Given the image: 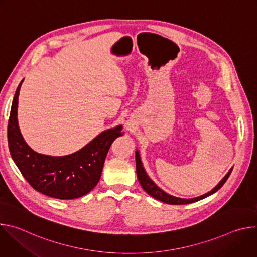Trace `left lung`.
<instances>
[{
  "label": "left lung",
  "mask_w": 257,
  "mask_h": 257,
  "mask_svg": "<svg viewBox=\"0 0 257 257\" xmlns=\"http://www.w3.org/2000/svg\"><path fill=\"white\" fill-rule=\"evenodd\" d=\"M135 161H136V174H137V178H138V181L140 183L141 187L144 189V191L146 193H149L151 196H153L154 198L160 200V201H163L165 203H168V204H173V205H179V204H188V203H193V202H196V201H199L213 193H215L218 189H221L222 186L225 184L226 181L228 180L229 176L231 175L232 173V170L231 169L229 171V173L223 178V180L218 183V184L209 192H207L206 194L204 195H201V196H198V197H195V198H190V199H184V198H179V197H175L173 195H170L168 193H166L164 190H162L160 187H158L155 182L148 176V174H146L143 166H142V163H141V160H140V156H139V152L136 151L135 152Z\"/></svg>",
  "instance_id": "obj_1"
}]
</instances>
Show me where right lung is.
<instances>
[{
    "label": "right lung",
    "instance_id": "right-lung-1",
    "mask_svg": "<svg viewBox=\"0 0 257 257\" xmlns=\"http://www.w3.org/2000/svg\"><path fill=\"white\" fill-rule=\"evenodd\" d=\"M19 83L8 122V145L11 157L33 189L58 199H74L90 192L98 183L106 154L113 141L123 135L122 126L98 134L80 151L52 157L34 152L24 141L17 120Z\"/></svg>",
    "mask_w": 257,
    "mask_h": 257
}]
</instances>
